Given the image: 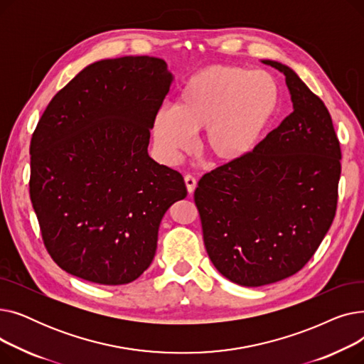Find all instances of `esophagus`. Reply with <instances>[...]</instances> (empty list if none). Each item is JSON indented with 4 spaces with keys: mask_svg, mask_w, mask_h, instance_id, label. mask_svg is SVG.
<instances>
[{
    "mask_svg": "<svg viewBox=\"0 0 364 364\" xmlns=\"http://www.w3.org/2000/svg\"><path fill=\"white\" fill-rule=\"evenodd\" d=\"M184 183H186V187H187V192H188L190 195H192V193L195 192L196 184H198L196 178L192 177V176H186V177H184Z\"/></svg>",
    "mask_w": 364,
    "mask_h": 364,
    "instance_id": "obj_1",
    "label": "esophagus"
}]
</instances>
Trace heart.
Returning <instances> with one entry per match:
<instances>
[{
	"label": "heart",
	"mask_w": 364,
	"mask_h": 364,
	"mask_svg": "<svg viewBox=\"0 0 364 364\" xmlns=\"http://www.w3.org/2000/svg\"><path fill=\"white\" fill-rule=\"evenodd\" d=\"M279 84L265 70L215 65L193 73L181 85L174 109H161L151 124L159 158L174 165L193 149L202 129V149L217 164L245 158L279 106Z\"/></svg>",
	"instance_id": "1"
}]
</instances>
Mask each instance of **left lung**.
Listing matches in <instances>:
<instances>
[{"label": "left lung", "instance_id": "obj_1", "mask_svg": "<svg viewBox=\"0 0 364 364\" xmlns=\"http://www.w3.org/2000/svg\"><path fill=\"white\" fill-rule=\"evenodd\" d=\"M286 78L294 112L251 153L208 172L195 190L206 252L228 280L247 288L298 273L336 213L341 147L331 113L296 72Z\"/></svg>", "mask_w": 364, "mask_h": 364}]
</instances>
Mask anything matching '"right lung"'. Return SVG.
I'll return each instance as SVG.
<instances>
[{"instance_id": "right-lung-1", "label": "right lung", "mask_w": 364, "mask_h": 364, "mask_svg": "<svg viewBox=\"0 0 364 364\" xmlns=\"http://www.w3.org/2000/svg\"><path fill=\"white\" fill-rule=\"evenodd\" d=\"M174 75L125 55L84 68L57 92L31 140V200L44 245L66 273L99 284L140 277L156 254L178 171L149 156L150 129Z\"/></svg>"}]
</instances>
